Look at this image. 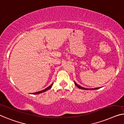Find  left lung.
<instances>
[{
    "label": "left lung",
    "mask_w": 124,
    "mask_h": 124,
    "mask_svg": "<svg viewBox=\"0 0 124 124\" xmlns=\"http://www.w3.org/2000/svg\"><path fill=\"white\" fill-rule=\"evenodd\" d=\"M75 85L78 88H80V89H83V90H97V89H98V88H100L99 87V88H91V89H90V88H84V87H81V86H80V85H78V84H77L75 82Z\"/></svg>",
    "instance_id": "1"
}]
</instances>
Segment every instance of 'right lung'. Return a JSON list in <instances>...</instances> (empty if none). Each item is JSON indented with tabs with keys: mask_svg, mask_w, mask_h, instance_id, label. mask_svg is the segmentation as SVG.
Here are the masks:
<instances>
[{
	"mask_svg": "<svg viewBox=\"0 0 124 124\" xmlns=\"http://www.w3.org/2000/svg\"><path fill=\"white\" fill-rule=\"evenodd\" d=\"M53 83H52V85H51L50 86H49V87H48L47 88H45V89L44 90H42V91H38V92H35V93H33L32 94H33V95H36V94H39V93H43V92H45V91H47L48 90H49V89H50V88L52 87V85H53Z\"/></svg>",
	"mask_w": 124,
	"mask_h": 124,
	"instance_id": "obj_1",
	"label": "right lung"
}]
</instances>
